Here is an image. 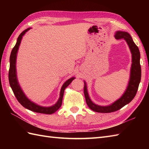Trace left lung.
<instances>
[{
  "mask_svg": "<svg viewBox=\"0 0 149 149\" xmlns=\"http://www.w3.org/2000/svg\"><path fill=\"white\" fill-rule=\"evenodd\" d=\"M115 38L116 40L123 39L129 46L132 54V64L130 72V77L128 83V86L126 88L125 92L119 99L110 104L109 106H99L93 103L89 97L88 93L86 83L84 81V93L87 105L93 111L97 113H107L116 111L123 107L126 104H129L134 99L138 89L139 84L141 81V70L140 66V53L138 47L132 40V37L127 32L118 31L115 34Z\"/></svg>",
  "mask_w": 149,
  "mask_h": 149,
  "instance_id": "left-lung-1",
  "label": "left lung"
}]
</instances>
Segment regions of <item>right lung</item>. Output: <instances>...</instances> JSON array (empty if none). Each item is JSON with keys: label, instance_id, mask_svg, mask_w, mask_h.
<instances>
[{"label": "right lung", "instance_id": "1", "mask_svg": "<svg viewBox=\"0 0 149 149\" xmlns=\"http://www.w3.org/2000/svg\"><path fill=\"white\" fill-rule=\"evenodd\" d=\"M31 29V28L30 27L28 28V29L24 31L23 32L19 35L17 41V43H16V45L13 47V49H12V51L10 55V58H9V63H10V66H9V84H10V86L13 91L16 98H17V99L18 100V102L20 103L22 106H24V107H26V109H29L34 112L43 114H49V115H50V114L55 113L56 111L61 106L63 94H64L65 88L72 83V81L75 79V77H74L69 79L68 80L66 81L65 83L63 84L61 91H60L59 99L57 101V102L55 104H54L53 106L49 107H43L42 106L38 105V104L32 102V101L28 99L24 93L23 90H22L20 84L18 83L17 74V68H16V63H17L18 50L19 49V46L20 45L22 37H23L24 34Z\"/></svg>", "mask_w": 149, "mask_h": 149}]
</instances>
